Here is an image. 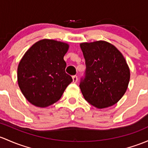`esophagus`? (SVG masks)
<instances>
[{
	"label": "esophagus",
	"instance_id": "1",
	"mask_svg": "<svg viewBox=\"0 0 148 148\" xmlns=\"http://www.w3.org/2000/svg\"><path fill=\"white\" fill-rule=\"evenodd\" d=\"M77 80H78V78H77V76H73L72 77V81L74 83H77Z\"/></svg>",
	"mask_w": 148,
	"mask_h": 148
}]
</instances>
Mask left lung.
<instances>
[{
	"mask_svg": "<svg viewBox=\"0 0 148 148\" xmlns=\"http://www.w3.org/2000/svg\"><path fill=\"white\" fill-rule=\"evenodd\" d=\"M86 64L80 89L85 100L98 108L116 104L126 91L130 69L122 53L108 42L80 44Z\"/></svg>",
	"mask_w": 148,
	"mask_h": 148,
	"instance_id": "obj_1",
	"label": "left lung"
}]
</instances>
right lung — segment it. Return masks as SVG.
<instances>
[{"label":"right lung","instance_id":"1","mask_svg":"<svg viewBox=\"0 0 148 148\" xmlns=\"http://www.w3.org/2000/svg\"><path fill=\"white\" fill-rule=\"evenodd\" d=\"M69 47L67 43L43 39L23 55L18 66V86L32 105L45 108L54 103L72 82L65 72L64 60Z\"/></svg>","mask_w":148,"mask_h":148}]
</instances>
